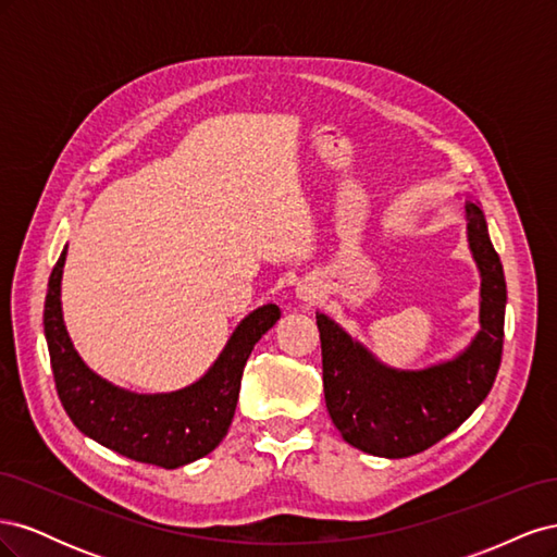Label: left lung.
Here are the masks:
<instances>
[{
    "label": "left lung",
    "instance_id": "8db88e82",
    "mask_svg": "<svg viewBox=\"0 0 557 557\" xmlns=\"http://www.w3.org/2000/svg\"><path fill=\"white\" fill-rule=\"evenodd\" d=\"M465 215L469 250L481 274V330L453 360L425 369L385 367L332 318L315 313L330 418L344 442L369 455L395 460L434 446L476 411L495 383L507 281L481 207L467 201Z\"/></svg>",
    "mask_w": 557,
    "mask_h": 557
}]
</instances>
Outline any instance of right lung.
Returning a JSON list of instances; mask_svg holds the SVG:
<instances>
[{
    "label": "right lung",
    "mask_w": 557,
    "mask_h": 557,
    "mask_svg": "<svg viewBox=\"0 0 557 557\" xmlns=\"http://www.w3.org/2000/svg\"><path fill=\"white\" fill-rule=\"evenodd\" d=\"M66 246L48 278L44 332L55 387L72 423L97 444L129 460L176 469L209 455L230 430L244 367L260 336L281 318L276 305L248 313L232 332L209 372L174 393L139 395L97 376L81 360L62 318V267Z\"/></svg>",
    "instance_id": "add662e5"
}]
</instances>
